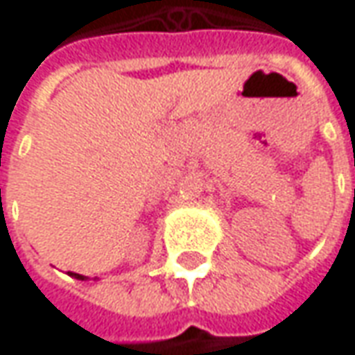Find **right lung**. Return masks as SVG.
Here are the masks:
<instances>
[{
    "instance_id": "1",
    "label": "right lung",
    "mask_w": 355,
    "mask_h": 355,
    "mask_svg": "<svg viewBox=\"0 0 355 355\" xmlns=\"http://www.w3.org/2000/svg\"><path fill=\"white\" fill-rule=\"evenodd\" d=\"M71 278H77V280H87V276H81V274H75V272H67Z\"/></svg>"
}]
</instances>
